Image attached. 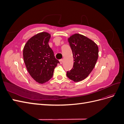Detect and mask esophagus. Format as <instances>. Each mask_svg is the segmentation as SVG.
<instances>
[{"label": "esophagus", "instance_id": "obj_1", "mask_svg": "<svg viewBox=\"0 0 124 124\" xmlns=\"http://www.w3.org/2000/svg\"><path fill=\"white\" fill-rule=\"evenodd\" d=\"M63 59H60L59 60V62H60V63H61V64H62V63H63Z\"/></svg>", "mask_w": 124, "mask_h": 124}]
</instances>
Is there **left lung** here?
<instances>
[{
	"label": "left lung",
	"instance_id": "8db88e82",
	"mask_svg": "<svg viewBox=\"0 0 124 124\" xmlns=\"http://www.w3.org/2000/svg\"><path fill=\"white\" fill-rule=\"evenodd\" d=\"M72 51L73 66L67 76L74 82L84 80L91 73L98 58L99 49L97 44L79 33H74L68 38Z\"/></svg>",
	"mask_w": 124,
	"mask_h": 124
}]
</instances>
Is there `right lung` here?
Here are the masks:
<instances>
[{"instance_id":"1","label":"right lung","mask_w":124,"mask_h":124,"mask_svg":"<svg viewBox=\"0 0 124 124\" xmlns=\"http://www.w3.org/2000/svg\"><path fill=\"white\" fill-rule=\"evenodd\" d=\"M51 35L47 32L37 33L30 38L23 48V58L28 73L39 84L49 81L59 62L48 45Z\"/></svg>"}]
</instances>
